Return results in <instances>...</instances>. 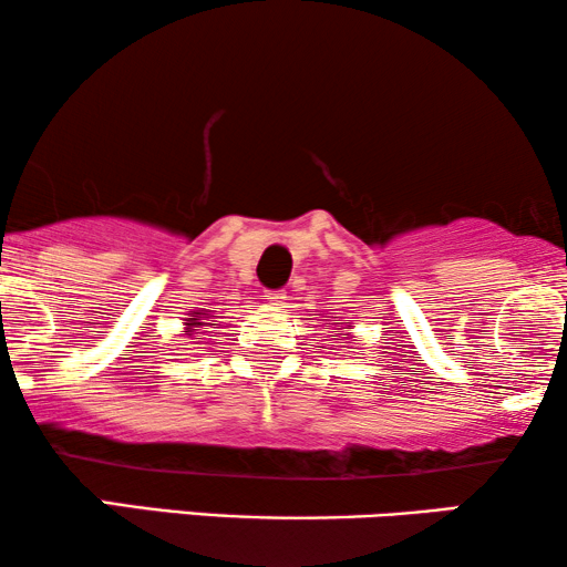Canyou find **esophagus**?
I'll use <instances>...</instances> for the list:
<instances>
[{
  "mask_svg": "<svg viewBox=\"0 0 567 567\" xmlns=\"http://www.w3.org/2000/svg\"><path fill=\"white\" fill-rule=\"evenodd\" d=\"M266 299L270 301V305H276V307H281V305H286V291L284 289H270V291H266Z\"/></svg>",
  "mask_w": 567,
  "mask_h": 567,
  "instance_id": "1",
  "label": "esophagus"
}]
</instances>
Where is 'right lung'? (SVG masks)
Instances as JSON below:
<instances>
[{
	"label": "right lung",
	"mask_w": 567,
	"mask_h": 567,
	"mask_svg": "<svg viewBox=\"0 0 567 567\" xmlns=\"http://www.w3.org/2000/svg\"><path fill=\"white\" fill-rule=\"evenodd\" d=\"M196 315H198V312H196ZM193 320H196V317H190V322H188V324H200V322H193ZM206 324H208V322H206Z\"/></svg>",
	"instance_id": "1"
}]
</instances>
